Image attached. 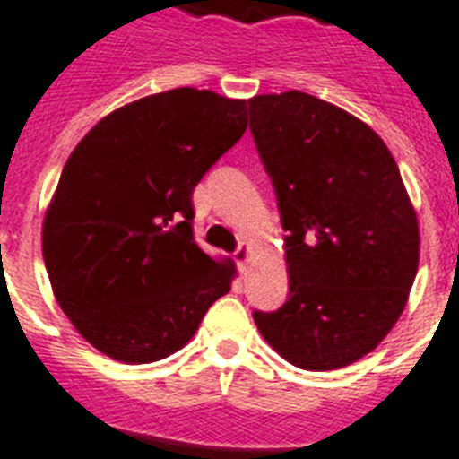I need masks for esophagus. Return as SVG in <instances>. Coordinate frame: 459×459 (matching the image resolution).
Masks as SVG:
<instances>
[{
  "label": "esophagus",
  "instance_id": "esophagus-1",
  "mask_svg": "<svg viewBox=\"0 0 459 459\" xmlns=\"http://www.w3.org/2000/svg\"><path fill=\"white\" fill-rule=\"evenodd\" d=\"M250 257H253V250H250L247 245H240L236 253H233V260L238 262V267L243 269V272L247 269V264H250Z\"/></svg>",
  "mask_w": 459,
  "mask_h": 459
}]
</instances>
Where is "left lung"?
Segmentation results:
<instances>
[{
	"instance_id": "1",
	"label": "left lung",
	"mask_w": 459,
	"mask_h": 459,
	"mask_svg": "<svg viewBox=\"0 0 459 459\" xmlns=\"http://www.w3.org/2000/svg\"><path fill=\"white\" fill-rule=\"evenodd\" d=\"M286 236L289 300L253 313L267 344L303 370L370 354L400 320L419 269V221L373 129L303 91L247 100Z\"/></svg>"
}]
</instances>
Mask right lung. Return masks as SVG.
Instances as JSON below:
<instances>
[{"label": "right lung", "mask_w": 459, "mask_h": 459, "mask_svg": "<svg viewBox=\"0 0 459 459\" xmlns=\"http://www.w3.org/2000/svg\"><path fill=\"white\" fill-rule=\"evenodd\" d=\"M245 129V100L185 86L105 115L66 159L43 260L59 307L100 354L160 361L230 291L236 264L195 243L192 192Z\"/></svg>", "instance_id": "add662e5"}]
</instances>
